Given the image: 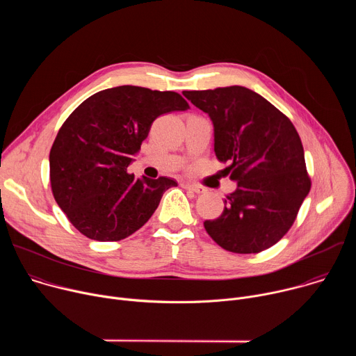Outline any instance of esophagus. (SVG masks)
Segmentation results:
<instances>
[{"label":"esophagus","instance_id":"1","mask_svg":"<svg viewBox=\"0 0 356 356\" xmlns=\"http://www.w3.org/2000/svg\"><path fill=\"white\" fill-rule=\"evenodd\" d=\"M183 187L187 188V190H191V191H194V193H197V194L204 193V188L197 186V184H193V183H183Z\"/></svg>","mask_w":356,"mask_h":356}]
</instances>
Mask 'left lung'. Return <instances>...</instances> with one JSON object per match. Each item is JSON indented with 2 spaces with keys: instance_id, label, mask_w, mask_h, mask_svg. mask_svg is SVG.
Segmentation results:
<instances>
[{
  "instance_id": "8db88e82",
  "label": "left lung",
  "mask_w": 356,
  "mask_h": 356,
  "mask_svg": "<svg viewBox=\"0 0 356 356\" xmlns=\"http://www.w3.org/2000/svg\"><path fill=\"white\" fill-rule=\"evenodd\" d=\"M214 124V152L238 181L224 211L204 221L209 235L234 253H259L279 242L312 188L301 139L291 121L246 87L183 91Z\"/></svg>"
}]
</instances>
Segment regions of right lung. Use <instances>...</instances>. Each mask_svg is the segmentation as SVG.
<instances>
[{
  "instance_id": "right-lung-1",
  "label": "right lung",
  "mask_w": 356,
  "mask_h": 356,
  "mask_svg": "<svg viewBox=\"0 0 356 356\" xmlns=\"http://www.w3.org/2000/svg\"><path fill=\"white\" fill-rule=\"evenodd\" d=\"M188 108L179 92L120 86L92 94L69 115L50 149V187L77 231L113 242L147 222L177 183L135 179L127 169L152 122Z\"/></svg>"
}]
</instances>
